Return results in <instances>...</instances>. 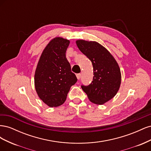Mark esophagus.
<instances>
[{"instance_id": "34e87169", "label": "esophagus", "mask_w": 151, "mask_h": 151, "mask_svg": "<svg viewBox=\"0 0 151 151\" xmlns=\"http://www.w3.org/2000/svg\"><path fill=\"white\" fill-rule=\"evenodd\" d=\"M76 76H77V79H80L81 77V74H77L76 75Z\"/></svg>"}]
</instances>
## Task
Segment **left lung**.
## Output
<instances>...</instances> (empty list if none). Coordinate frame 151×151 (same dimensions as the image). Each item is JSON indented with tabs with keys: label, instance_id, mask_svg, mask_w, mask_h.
<instances>
[{
	"label": "left lung",
	"instance_id": "8db88e82",
	"mask_svg": "<svg viewBox=\"0 0 151 151\" xmlns=\"http://www.w3.org/2000/svg\"><path fill=\"white\" fill-rule=\"evenodd\" d=\"M77 46L92 62L93 79L81 88L90 101L103 104L117 93L121 84V72L116 61L108 50L96 42L76 41Z\"/></svg>",
	"mask_w": 151,
	"mask_h": 151
}]
</instances>
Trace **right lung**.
<instances>
[{
  "label": "right lung",
  "instance_id": "obj_1",
  "mask_svg": "<svg viewBox=\"0 0 151 151\" xmlns=\"http://www.w3.org/2000/svg\"><path fill=\"white\" fill-rule=\"evenodd\" d=\"M68 40L57 37L50 41L40 57L35 74L39 98L50 107L65 102L70 87L77 81L66 58Z\"/></svg>",
  "mask_w": 151,
  "mask_h": 151
}]
</instances>
